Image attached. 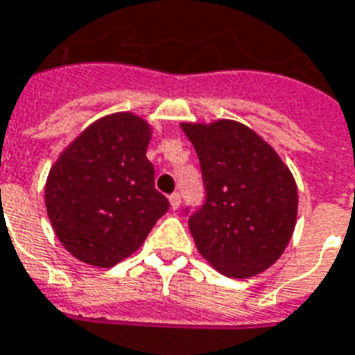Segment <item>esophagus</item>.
<instances>
[{
  "instance_id": "1",
  "label": "esophagus",
  "mask_w": 355,
  "mask_h": 355,
  "mask_svg": "<svg viewBox=\"0 0 355 355\" xmlns=\"http://www.w3.org/2000/svg\"><path fill=\"white\" fill-rule=\"evenodd\" d=\"M169 202H171L173 210H177V208L180 207V202H182V197H180V193H178V191H175V193H171V196H169Z\"/></svg>"
}]
</instances>
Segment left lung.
Here are the masks:
<instances>
[{
    "mask_svg": "<svg viewBox=\"0 0 355 355\" xmlns=\"http://www.w3.org/2000/svg\"><path fill=\"white\" fill-rule=\"evenodd\" d=\"M180 128L196 148L207 193L188 220L197 250L227 277L261 274L283 255L296 227L292 173L242 123L221 119L182 123Z\"/></svg>",
    "mask_w": 355,
    "mask_h": 355,
    "instance_id": "left-lung-1",
    "label": "left lung"
}]
</instances>
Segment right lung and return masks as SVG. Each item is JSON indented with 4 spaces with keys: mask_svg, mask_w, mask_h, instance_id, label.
I'll use <instances>...</instances> for the list:
<instances>
[{
    "mask_svg": "<svg viewBox=\"0 0 355 355\" xmlns=\"http://www.w3.org/2000/svg\"><path fill=\"white\" fill-rule=\"evenodd\" d=\"M150 126L113 113L83 130L46 180V210L64 250L91 266L112 268L141 248L169 201L154 188L147 159Z\"/></svg>",
    "mask_w": 355,
    "mask_h": 355,
    "instance_id": "right-lung-1",
    "label": "right lung"
}]
</instances>
